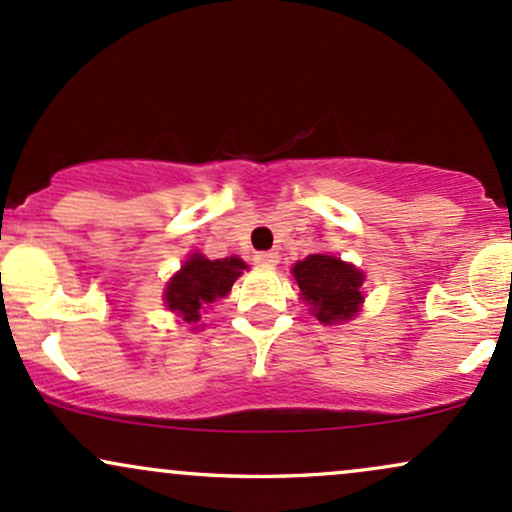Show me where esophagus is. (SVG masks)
Segmentation results:
<instances>
[{
    "instance_id": "obj_1",
    "label": "esophagus",
    "mask_w": 512,
    "mask_h": 512,
    "mask_svg": "<svg viewBox=\"0 0 512 512\" xmlns=\"http://www.w3.org/2000/svg\"><path fill=\"white\" fill-rule=\"evenodd\" d=\"M255 262H257V264H262V267H274V264L279 262V252H274V250L257 252V255H255Z\"/></svg>"
}]
</instances>
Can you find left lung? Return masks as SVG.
Masks as SVG:
<instances>
[{
  "label": "left lung",
  "instance_id": "1",
  "mask_svg": "<svg viewBox=\"0 0 512 512\" xmlns=\"http://www.w3.org/2000/svg\"><path fill=\"white\" fill-rule=\"evenodd\" d=\"M301 296L325 325L351 320L363 303V274L332 255H310L293 267Z\"/></svg>",
  "mask_w": 512,
  "mask_h": 512
}]
</instances>
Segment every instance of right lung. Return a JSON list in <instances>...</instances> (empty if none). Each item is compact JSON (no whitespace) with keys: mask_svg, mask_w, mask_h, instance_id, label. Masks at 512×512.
I'll return each instance as SVG.
<instances>
[{"mask_svg":"<svg viewBox=\"0 0 512 512\" xmlns=\"http://www.w3.org/2000/svg\"><path fill=\"white\" fill-rule=\"evenodd\" d=\"M248 269V264L238 257L226 260H207L204 255L190 257L178 274L170 279L166 289V303L173 313H178L187 325H197L202 320L204 308L223 298L231 291L233 281Z\"/></svg>","mask_w":512,"mask_h":512,"instance_id":"obj_1","label":"right lung"}]
</instances>
